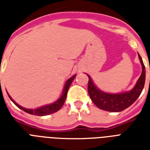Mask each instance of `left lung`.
<instances>
[{
	"instance_id": "8db88e82",
	"label": "left lung",
	"mask_w": 150,
	"mask_h": 150,
	"mask_svg": "<svg viewBox=\"0 0 150 150\" xmlns=\"http://www.w3.org/2000/svg\"><path fill=\"white\" fill-rule=\"evenodd\" d=\"M138 56L142 65V74L139 78L135 86L129 91L119 93H110L102 91L94 84L92 78L87 74L89 77L88 93L89 97L98 108L106 111L120 112L130 107L139 98L144 88L146 81V68L139 54H138Z\"/></svg>"
}]
</instances>
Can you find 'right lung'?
I'll list each match as a JSON object with an SVG mask.
<instances>
[{
	"instance_id": "add662e5",
	"label": "right lung",
	"mask_w": 150,
	"mask_h": 150,
	"mask_svg": "<svg viewBox=\"0 0 150 150\" xmlns=\"http://www.w3.org/2000/svg\"><path fill=\"white\" fill-rule=\"evenodd\" d=\"M76 75H72L70 79H68L67 81H66L65 84H64V86L63 88V91H62V93L60 96L57 100L56 101H54V103H52L50 104H47L44 105V106H42V107H40L38 108H36V109H28V108H25V107L20 106L19 104H18L17 103L15 102V100H13L9 94L8 93V96L10 100L12 101L14 103H15L16 106H17L18 108H20L22 110H24L25 112H26L28 114H33V115H36V116H46V115H49V114H51L53 113H55L57 110L61 109L62 106L64 103V101L66 100V96H67V93H68V90L70 87L71 82L74 80V79L75 78ZM8 93V92H7Z\"/></svg>"
}]
</instances>
